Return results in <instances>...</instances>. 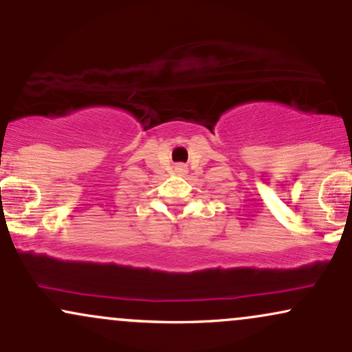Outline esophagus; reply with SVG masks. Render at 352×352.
<instances>
[{"instance_id":"1","label":"esophagus","mask_w":352,"mask_h":352,"mask_svg":"<svg viewBox=\"0 0 352 352\" xmlns=\"http://www.w3.org/2000/svg\"><path fill=\"white\" fill-rule=\"evenodd\" d=\"M179 170H184V172H185V167H184V165H179Z\"/></svg>"}]
</instances>
